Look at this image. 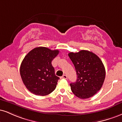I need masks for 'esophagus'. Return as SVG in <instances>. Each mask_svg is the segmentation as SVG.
I'll return each mask as SVG.
<instances>
[{"label": "esophagus", "instance_id": "esophagus-1", "mask_svg": "<svg viewBox=\"0 0 122 122\" xmlns=\"http://www.w3.org/2000/svg\"><path fill=\"white\" fill-rule=\"evenodd\" d=\"M67 76L66 75H63L62 77H61V79H67Z\"/></svg>", "mask_w": 122, "mask_h": 122}]
</instances>
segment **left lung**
<instances>
[{
  "label": "left lung",
  "mask_w": 122,
  "mask_h": 122,
  "mask_svg": "<svg viewBox=\"0 0 122 122\" xmlns=\"http://www.w3.org/2000/svg\"><path fill=\"white\" fill-rule=\"evenodd\" d=\"M73 64L77 78L70 84L73 94L80 99H88L101 89L106 77L103 62L97 55L88 50L68 54Z\"/></svg>",
  "instance_id": "8db88e82"
}]
</instances>
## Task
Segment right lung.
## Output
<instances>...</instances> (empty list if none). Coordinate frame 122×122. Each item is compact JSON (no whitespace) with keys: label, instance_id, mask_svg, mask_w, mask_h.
<instances>
[{"label":"right lung","instance_id":"right-lung-1","mask_svg":"<svg viewBox=\"0 0 122 122\" xmlns=\"http://www.w3.org/2000/svg\"><path fill=\"white\" fill-rule=\"evenodd\" d=\"M58 53V50L38 47L25 57L20 65V76L26 87L33 94L46 96L56 89L60 78L55 75L51 61Z\"/></svg>","mask_w":122,"mask_h":122}]
</instances>
